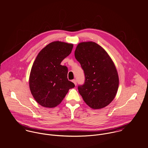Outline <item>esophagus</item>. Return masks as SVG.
<instances>
[{"label":"esophagus","instance_id":"34e87169","mask_svg":"<svg viewBox=\"0 0 148 148\" xmlns=\"http://www.w3.org/2000/svg\"><path fill=\"white\" fill-rule=\"evenodd\" d=\"M72 82H73L74 83V84L76 86L77 85V81L75 80V79H73V81H72Z\"/></svg>","mask_w":148,"mask_h":148}]
</instances>
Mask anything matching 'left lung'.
<instances>
[{
	"label": "left lung",
	"mask_w": 148,
	"mask_h": 148,
	"mask_svg": "<svg viewBox=\"0 0 148 148\" xmlns=\"http://www.w3.org/2000/svg\"><path fill=\"white\" fill-rule=\"evenodd\" d=\"M75 57L84 74V82L78 89L84 102L93 109L108 106L115 98L119 77L115 65L108 53L94 42L79 43Z\"/></svg>",
	"instance_id": "1"
}]
</instances>
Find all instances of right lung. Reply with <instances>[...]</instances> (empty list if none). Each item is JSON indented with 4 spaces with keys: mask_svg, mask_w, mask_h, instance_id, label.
I'll use <instances>...</instances> for the list:
<instances>
[{
    "mask_svg": "<svg viewBox=\"0 0 148 148\" xmlns=\"http://www.w3.org/2000/svg\"><path fill=\"white\" fill-rule=\"evenodd\" d=\"M73 45L54 41L38 54L29 76V88L33 98L41 106L53 108L65 97L75 84L67 79L68 69L61 65L71 52Z\"/></svg>",
    "mask_w": 148,
    "mask_h": 148,
    "instance_id": "add662e5",
    "label": "right lung"
}]
</instances>
